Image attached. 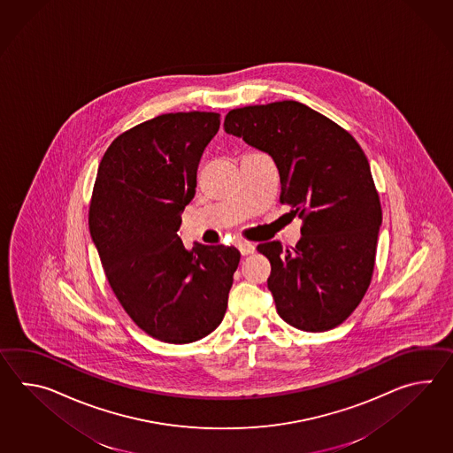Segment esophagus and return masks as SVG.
<instances>
[{"label":"esophagus","instance_id":"esophagus-1","mask_svg":"<svg viewBox=\"0 0 453 453\" xmlns=\"http://www.w3.org/2000/svg\"><path fill=\"white\" fill-rule=\"evenodd\" d=\"M237 249H239V251H241L243 257H245V255H250V253L255 251V247H253L251 243H249V242H239V243H237Z\"/></svg>","mask_w":453,"mask_h":453}]
</instances>
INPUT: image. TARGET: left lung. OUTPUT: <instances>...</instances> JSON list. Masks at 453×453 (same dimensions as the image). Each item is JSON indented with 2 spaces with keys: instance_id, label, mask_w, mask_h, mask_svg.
Returning a JSON list of instances; mask_svg holds the SVG:
<instances>
[{
  "instance_id": "left-lung-1",
  "label": "left lung",
  "mask_w": 453,
  "mask_h": 453,
  "mask_svg": "<svg viewBox=\"0 0 453 453\" xmlns=\"http://www.w3.org/2000/svg\"><path fill=\"white\" fill-rule=\"evenodd\" d=\"M224 130L272 156L280 200L303 219L291 250L278 241L257 247L272 263L276 311L303 332L332 330L372 278L382 208L365 154L348 131L301 102L235 109Z\"/></svg>"
}]
</instances>
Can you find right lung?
I'll return each instance as SVG.
<instances>
[{
    "label": "right lung",
    "instance_id": "right-lung-1",
    "mask_svg": "<svg viewBox=\"0 0 453 453\" xmlns=\"http://www.w3.org/2000/svg\"><path fill=\"white\" fill-rule=\"evenodd\" d=\"M219 125L212 111L159 115L120 134L99 164L92 242L125 312L161 342H196L218 328L241 262L235 247L195 242L187 250L177 234Z\"/></svg>",
    "mask_w": 453,
    "mask_h": 453
}]
</instances>
